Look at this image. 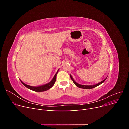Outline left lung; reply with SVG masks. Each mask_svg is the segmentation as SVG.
<instances>
[{"label": "left lung", "mask_w": 129, "mask_h": 129, "mask_svg": "<svg viewBox=\"0 0 129 129\" xmlns=\"http://www.w3.org/2000/svg\"><path fill=\"white\" fill-rule=\"evenodd\" d=\"M70 78H71V80L73 81V83H74V84L76 85V86H77L78 87H79V88H83V89H92V88H95V87L98 86L99 85H101V84H102L103 83H104V82H105V81L106 80L107 78V77L105 80H104L103 81H101V82H100V83H99L98 84H95V85H81V84H79L77 83L74 80H73V79L72 78V76H71L70 74Z\"/></svg>", "instance_id": "left-lung-1"}]
</instances>
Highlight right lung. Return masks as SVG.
<instances>
[{"instance_id": "add662e5", "label": "right lung", "mask_w": 129, "mask_h": 129, "mask_svg": "<svg viewBox=\"0 0 129 129\" xmlns=\"http://www.w3.org/2000/svg\"><path fill=\"white\" fill-rule=\"evenodd\" d=\"M59 69L58 70L57 73L55 74L54 76L53 77V79H52V80L48 83L46 84H45V85H42V86H37V87H33V86H29V85H26L25 84V83H24L23 82H22V81H21L20 80V81L22 83V84L25 86L26 88H28L30 90H31L34 91H35V92H43V91H47L48 90V89H49L50 88H51L54 84L55 83V82H56V79H57V73L59 71Z\"/></svg>"}]
</instances>
